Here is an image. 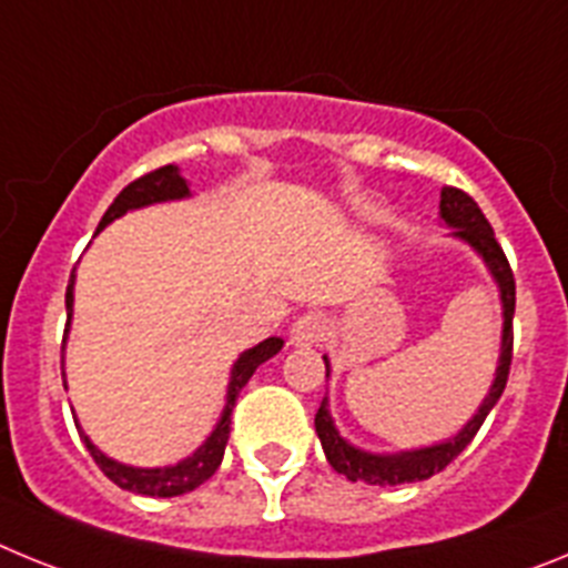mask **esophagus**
Segmentation results:
<instances>
[{
    "instance_id": "34e87169",
    "label": "esophagus",
    "mask_w": 568,
    "mask_h": 568,
    "mask_svg": "<svg viewBox=\"0 0 568 568\" xmlns=\"http://www.w3.org/2000/svg\"><path fill=\"white\" fill-rule=\"evenodd\" d=\"M329 329V321L321 313H304L290 327V344L293 346H318Z\"/></svg>"
}]
</instances>
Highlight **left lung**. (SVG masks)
<instances>
[{
    "label": "left lung",
    "mask_w": 568,
    "mask_h": 568,
    "mask_svg": "<svg viewBox=\"0 0 568 568\" xmlns=\"http://www.w3.org/2000/svg\"><path fill=\"white\" fill-rule=\"evenodd\" d=\"M440 219L444 224L453 227L455 239L466 241L480 258L486 261L491 278L498 281L500 290V304H504V335H500V361L498 373L489 386V395L484 398L480 409L471 415L469 424L460 429L455 438L444 440V444L424 446V449H413V453H398V455H375L364 453L358 446L346 444L344 438L335 429L333 418H329V404L327 398L321 400L318 413H315V433H318L321 446H324V455H327L329 466H333L338 475H346L349 480H364V484L373 486H398V484H415V480H426L438 475L440 469L453 464L466 446L471 444V438L478 435L480 424L486 420V415L491 413V406L498 404V398L506 389V378H509L511 366V318H515V275H511L509 261H506L504 250H500L498 239H495V230L489 227L486 215L480 213V207L475 204L471 195H466L458 187H444L440 190ZM329 375V361L324 358Z\"/></svg>",
    "instance_id": "8db88e82"
}]
</instances>
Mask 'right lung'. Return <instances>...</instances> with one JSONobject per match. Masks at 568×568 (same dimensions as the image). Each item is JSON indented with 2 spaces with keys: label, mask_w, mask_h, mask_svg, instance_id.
Masks as SVG:
<instances>
[{
  "label": "right lung",
  "mask_w": 568,
  "mask_h": 568,
  "mask_svg": "<svg viewBox=\"0 0 568 568\" xmlns=\"http://www.w3.org/2000/svg\"><path fill=\"white\" fill-rule=\"evenodd\" d=\"M187 195H190V187L175 164H164V168H159V170H150V173H144L142 179L130 182L122 193L115 195V202L110 204L108 213H104L102 222H99V230L108 227L113 219L124 215L128 210H139V207H148V204H159V202H173V199H187ZM64 304H68V327H70V315H73V273H70V284H68V293H64ZM64 338H68V329H64ZM281 346H284V341L281 338H267V341H261L258 346H253V349H247L244 355H239V361L233 364V373H230L227 406H224L222 420L215 424L213 435H210V438L204 440V444L199 446L193 455H190V458L179 460L175 466H162V469H135V466H124V464H119V460L108 458L104 453H99L97 446L90 444L88 435H82L84 446H88V453L93 455V460L99 464V469H102L115 486H122V489H128V491H135V495H150V498H175V495L193 491L195 486H202L204 480L213 478V471L222 466L224 446H227V438H230V413H233L239 393L244 389V384L253 378L255 369H258V366L264 364L267 358H273ZM62 378H64V373H62Z\"/></svg>",
  "instance_id": "right-lung-1"
}]
</instances>
